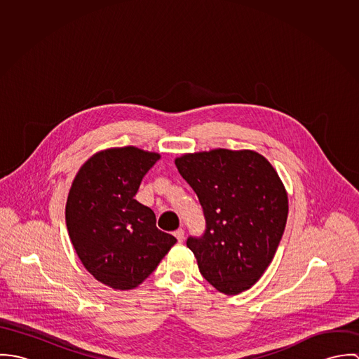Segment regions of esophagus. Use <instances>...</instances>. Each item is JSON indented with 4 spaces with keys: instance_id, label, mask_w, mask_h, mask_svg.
Returning <instances> with one entry per match:
<instances>
[{
    "instance_id": "1",
    "label": "esophagus",
    "mask_w": 359,
    "mask_h": 359,
    "mask_svg": "<svg viewBox=\"0 0 359 359\" xmlns=\"http://www.w3.org/2000/svg\"><path fill=\"white\" fill-rule=\"evenodd\" d=\"M174 236L177 238V241L181 243V242H184V238H185V232H184V229H177L175 232H174Z\"/></svg>"
}]
</instances>
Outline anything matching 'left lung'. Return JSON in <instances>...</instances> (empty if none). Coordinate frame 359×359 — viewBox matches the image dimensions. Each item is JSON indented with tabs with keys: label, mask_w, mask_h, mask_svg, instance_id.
Listing matches in <instances>:
<instances>
[{
	"label": "left lung",
	"mask_w": 359,
	"mask_h": 359,
	"mask_svg": "<svg viewBox=\"0 0 359 359\" xmlns=\"http://www.w3.org/2000/svg\"><path fill=\"white\" fill-rule=\"evenodd\" d=\"M203 207L205 232L187 246L205 280L239 294L262 276L282 239L289 202L272 164L255 151L212 149L175 158Z\"/></svg>",
	"instance_id": "1"
}]
</instances>
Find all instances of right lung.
<instances>
[{"label":"right lung","mask_w":359,"mask_h":359,"mask_svg":"<svg viewBox=\"0 0 359 359\" xmlns=\"http://www.w3.org/2000/svg\"><path fill=\"white\" fill-rule=\"evenodd\" d=\"M160 154L135 147L93 154L76 174L66 226L86 269L114 290L141 285L175 245L156 226L154 211L134 199Z\"/></svg>","instance_id":"right-lung-1"}]
</instances>
